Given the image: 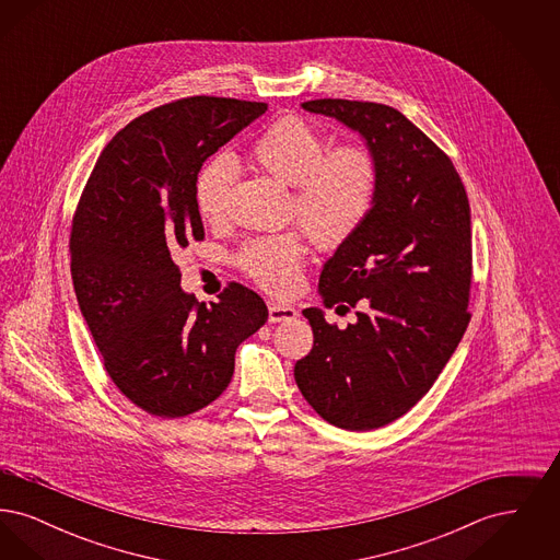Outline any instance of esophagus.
Returning <instances> with one entry per match:
<instances>
[{
  "label": "esophagus",
  "instance_id": "obj_1",
  "mask_svg": "<svg viewBox=\"0 0 560 560\" xmlns=\"http://www.w3.org/2000/svg\"><path fill=\"white\" fill-rule=\"evenodd\" d=\"M295 308L288 304H279V302H270L268 304V320L270 323H285V320L295 319Z\"/></svg>",
  "mask_w": 560,
  "mask_h": 560
}]
</instances>
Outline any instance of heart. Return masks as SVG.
<instances>
[{"label": "heart", "mask_w": 560, "mask_h": 560, "mask_svg": "<svg viewBox=\"0 0 560 560\" xmlns=\"http://www.w3.org/2000/svg\"><path fill=\"white\" fill-rule=\"evenodd\" d=\"M252 160L293 187L290 218L320 252H338L359 235L380 190V160L372 147L347 142L329 149L323 133L298 117L275 121L252 147ZM237 178L229 158L208 161L195 183V206L206 222L224 218ZM241 272L275 295L298 285L304 243L298 233L256 237L235 256Z\"/></svg>", "instance_id": "b5f03b06"}]
</instances>
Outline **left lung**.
<instances>
[{
    "label": "left lung",
    "mask_w": 560,
    "mask_h": 560,
    "mask_svg": "<svg viewBox=\"0 0 560 560\" xmlns=\"http://www.w3.org/2000/svg\"><path fill=\"white\" fill-rule=\"evenodd\" d=\"M302 107L363 133L382 172L365 226L320 272L325 306L357 308V320L338 329L304 308L315 340L293 375L325 422L373 430L427 395L470 323V203L450 155L397 108L345 98Z\"/></svg>",
    "instance_id": "left-lung-1"
}]
</instances>
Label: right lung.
<instances>
[{
	"mask_svg": "<svg viewBox=\"0 0 560 560\" xmlns=\"http://www.w3.org/2000/svg\"><path fill=\"white\" fill-rule=\"evenodd\" d=\"M267 108L222 96L151 108L110 138L81 190L69 240L81 315L113 384L155 418L218 399L241 342L267 323L265 300L235 281L210 306L183 292L172 260L206 237L203 161Z\"/></svg>",
	"mask_w": 560,
	"mask_h": 560,
	"instance_id": "obj_1",
	"label": "right lung"
}]
</instances>
